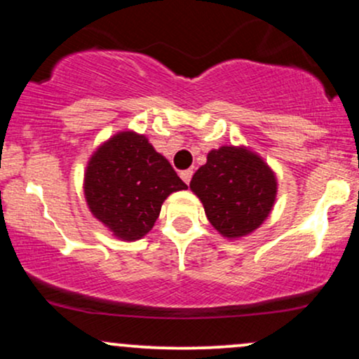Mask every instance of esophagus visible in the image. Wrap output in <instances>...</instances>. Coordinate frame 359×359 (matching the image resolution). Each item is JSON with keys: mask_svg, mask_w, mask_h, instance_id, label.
Here are the masks:
<instances>
[{"mask_svg": "<svg viewBox=\"0 0 359 359\" xmlns=\"http://www.w3.org/2000/svg\"><path fill=\"white\" fill-rule=\"evenodd\" d=\"M192 174H194V172L191 170V168H189V170H182V172H180V179H182L184 182L189 185V182H191V179H192Z\"/></svg>", "mask_w": 359, "mask_h": 359, "instance_id": "obj_1", "label": "esophagus"}]
</instances>
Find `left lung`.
<instances>
[{"instance_id":"left-lung-1","label":"left lung","mask_w":359,"mask_h":359,"mask_svg":"<svg viewBox=\"0 0 359 359\" xmlns=\"http://www.w3.org/2000/svg\"><path fill=\"white\" fill-rule=\"evenodd\" d=\"M191 191L204 205L212 228L241 240L266 221L277 201L278 180L263 156L245 145H222L192 175Z\"/></svg>"}]
</instances>
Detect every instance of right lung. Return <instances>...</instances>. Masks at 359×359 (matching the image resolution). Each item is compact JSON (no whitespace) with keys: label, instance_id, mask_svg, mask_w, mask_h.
Segmentation results:
<instances>
[{"label":"right lung","instance_id":"add662e5","mask_svg":"<svg viewBox=\"0 0 359 359\" xmlns=\"http://www.w3.org/2000/svg\"><path fill=\"white\" fill-rule=\"evenodd\" d=\"M82 189L90 214L114 238L138 241L154 228L163 201L187 185L145 135L126 130L90 154Z\"/></svg>","mask_w":359,"mask_h":359}]
</instances>
